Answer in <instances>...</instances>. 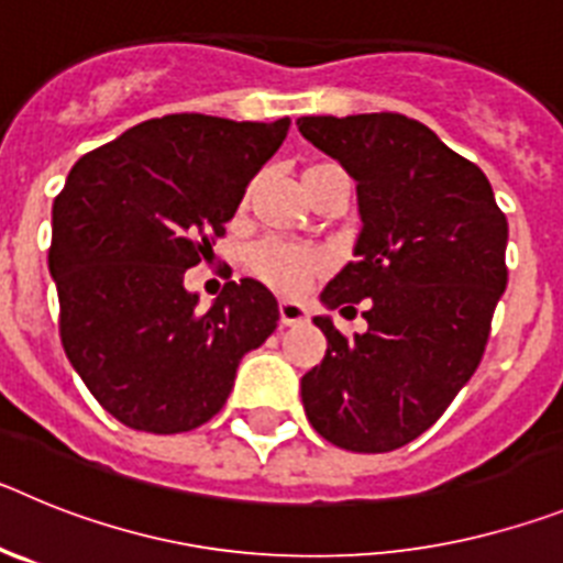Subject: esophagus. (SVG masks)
Returning <instances> with one entry per match:
<instances>
[{"instance_id":"esophagus-1","label":"esophagus","mask_w":563,"mask_h":563,"mask_svg":"<svg viewBox=\"0 0 563 563\" xmlns=\"http://www.w3.org/2000/svg\"><path fill=\"white\" fill-rule=\"evenodd\" d=\"M307 307L305 305H296V301H278V318H282V327H292V324H301L307 321Z\"/></svg>"}]
</instances>
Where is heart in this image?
Here are the masks:
<instances>
[{"label":"heart","mask_w":563,"mask_h":563,"mask_svg":"<svg viewBox=\"0 0 563 563\" xmlns=\"http://www.w3.org/2000/svg\"><path fill=\"white\" fill-rule=\"evenodd\" d=\"M321 166H330V163H318L307 172ZM247 267H251L258 282H265L267 287H273L282 296H298L312 278L321 276L330 267V258L318 247L290 245V242L271 239V242H262V245L253 247L251 256H247Z\"/></svg>","instance_id":"1"}]
</instances>
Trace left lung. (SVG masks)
Segmentation results:
<instances>
[{"label":"left lung","instance_id":"obj_1","mask_svg":"<svg viewBox=\"0 0 563 563\" xmlns=\"http://www.w3.org/2000/svg\"><path fill=\"white\" fill-rule=\"evenodd\" d=\"M296 123L357 183V258L321 301H363L369 324L346 338L312 318L327 355L301 377V400L332 445L386 454L429 431L479 366L507 287V220L482 168L406 114Z\"/></svg>","mask_w":563,"mask_h":563}]
</instances>
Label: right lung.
I'll return each mask as SVG.
<instances>
[{
    "mask_svg": "<svg viewBox=\"0 0 563 563\" xmlns=\"http://www.w3.org/2000/svg\"><path fill=\"white\" fill-rule=\"evenodd\" d=\"M287 129L290 118H152L84 154L53 202L47 265L64 352L129 429L180 434L211 420L242 355L276 330L265 285L228 282L200 310L183 278L225 233Z\"/></svg>",
    "mask_w": 563,
    "mask_h": 563,
    "instance_id": "right-lung-1",
    "label": "right lung"
}]
</instances>
